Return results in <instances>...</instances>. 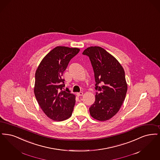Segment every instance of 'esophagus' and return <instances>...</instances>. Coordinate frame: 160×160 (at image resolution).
<instances>
[{
	"mask_svg": "<svg viewBox=\"0 0 160 160\" xmlns=\"http://www.w3.org/2000/svg\"><path fill=\"white\" fill-rule=\"evenodd\" d=\"M83 95V92H77V96H81Z\"/></svg>",
	"mask_w": 160,
	"mask_h": 160,
	"instance_id": "obj_1",
	"label": "esophagus"
}]
</instances>
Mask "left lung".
<instances>
[{
	"label": "left lung",
	"mask_w": 160,
	"mask_h": 160,
	"mask_svg": "<svg viewBox=\"0 0 160 160\" xmlns=\"http://www.w3.org/2000/svg\"><path fill=\"white\" fill-rule=\"evenodd\" d=\"M94 72L96 94L94 104L89 109L91 116L98 121L110 119L120 109L127 91L125 72L118 60L100 47L85 49Z\"/></svg>",
	"instance_id": "8db88e82"
}]
</instances>
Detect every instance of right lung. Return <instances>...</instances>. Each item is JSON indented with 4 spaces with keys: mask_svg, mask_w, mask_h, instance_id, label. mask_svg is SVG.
Listing matches in <instances>:
<instances>
[{
    "mask_svg": "<svg viewBox=\"0 0 160 160\" xmlns=\"http://www.w3.org/2000/svg\"><path fill=\"white\" fill-rule=\"evenodd\" d=\"M79 50L57 47L44 57L36 71L35 97L45 114L54 121H62L72 114L76 97L68 88L62 90L64 80L62 77L70 60Z\"/></svg>",
    "mask_w": 160,
    "mask_h": 160,
    "instance_id": "add662e5",
    "label": "right lung"
}]
</instances>
